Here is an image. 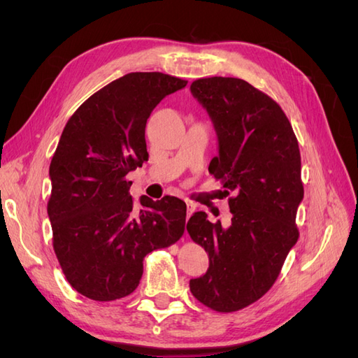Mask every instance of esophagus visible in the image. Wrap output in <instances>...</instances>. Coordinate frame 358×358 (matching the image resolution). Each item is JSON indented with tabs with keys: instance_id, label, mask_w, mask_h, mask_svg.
<instances>
[{
	"instance_id": "esophagus-1",
	"label": "esophagus",
	"mask_w": 358,
	"mask_h": 358,
	"mask_svg": "<svg viewBox=\"0 0 358 358\" xmlns=\"http://www.w3.org/2000/svg\"><path fill=\"white\" fill-rule=\"evenodd\" d=\"M196 212V204H194L192 201H187V218L189 220V216Z\"/></svg>"
}]
</instances>
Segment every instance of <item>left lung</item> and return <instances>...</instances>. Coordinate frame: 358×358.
Masks as SVG:
<instances>
[{"instance_id": "obj_1", "label": "left lung", "mask_w": 358, "mask_h": 358, "mask_svg": "<svg viewBox=\"0 0 358 358\" xmlns=\"http://www.w3.org/2000/svg\"><path fill=\"white\" fill-rule=\"evenodd\" d=\"M191 92L208 110L220 154L209 173L221 180L231 224L194 213L187 230L209 254L206 275L189 280L204 306L236 312L272 288L289 249L299 239L296 215L303 200L297 137L280 106L252 85L236 78H203Z\"/></svg>"}]
</instances>
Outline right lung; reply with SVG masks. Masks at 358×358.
Segmentation results:
<instances>
[{
	"instance_id": "1",
	"label": "right lung",
	"mask_w": 358,
	"mask_h": 358,
	"mask_svg": "<svg viewBox=\"0 0 358 358\" xmlns=\"http://www.w3.org/2000/svg\"><path fill=\"white\" fill-rule=\"evenodd\" d=\"M187 83L158 71L128 73L91 95L64 127L49 167L48 215L62 273L85 297L131 294L143 258L185 231V201L142 196L137 210L127 175L148 161L150 112Z\"/></svg>"
}]
</instances>
